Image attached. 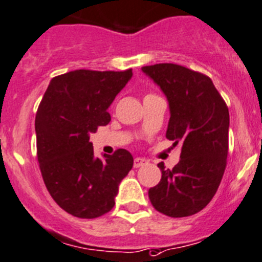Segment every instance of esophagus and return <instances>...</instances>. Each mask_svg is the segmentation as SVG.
Listing matches in <instances>:
<instances>
[{
	"label": "esophagus",
	"mask_w": 262,
	"mask_h": 262,
	"mask_svg": "<svg viewBox=\"0 0 262 262\" xmlns=\"http://www.w3.org/2000/svg\"><path fill=\"white\" fill-rule=\"evenodd\" d=\"M146 164H147V160L141 159V157H137V159H134L133 166L137 169V167H141V166H143V165H146Z\"/></svg>",
	"instance_id": "esophagus-1"
}]
</instances>
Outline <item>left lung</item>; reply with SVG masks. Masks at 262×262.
Segmentation results:
<instances>
[{"label": "left lung", "mask_w": 262, "mask_h": 262, "mask_svg": "<svg viewBox=\"0 0 262 262\" xmlns=\"http://www.w3.org/2000/svg\"><path fill=\"white\" fill-rule=\"evenodd\" d=\"M166 96L170 120L166 138L182 146L171 170L160 162L161 180L149 188L152 206L170 217L197 214L209 205L224 175L228 157L229 111L214 83L177 63L143 67Z\"/></svg>", "instance_id": "1"}]
</instances>
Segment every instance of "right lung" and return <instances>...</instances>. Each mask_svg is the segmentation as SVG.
<instances>
[{
  "label": "right lung",
  "mask_w": 262,
  "mask_h": 262,
  "mask_svg": "<svg viewBox=\"0 0 262 262\" xmlns=\"http://www.w3.org/2000/svg\"><path fill=\"white\" fill-rule=\"evenodd\" d=\"M124 72L74 70L52 78L35 115L37 157L43 182L70 215L95 219L115 205L119 184L133 167L124 148L95 157L90 134L111 120L107 108L130 80Z\"/></svg>",
  "instance_id": "add662e5"
}]
</instances>
